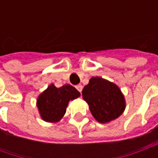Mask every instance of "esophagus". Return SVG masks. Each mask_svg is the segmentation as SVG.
Masks as SVG:
<instances>
[{
    "label": "esophagus",
    "instance_id": "esophagus-1",
    "mask_svg": "<svg viewBox=\"0 0 158 158\" xmlns=\"http://www.w3.org/2000/svg\"><path fill=\"white\" fill-rule=\"evenodd\" d=\"M76 88H77V89L79 90V92H81V91H82L83 86L81 85H77V86H76Z\"/></svg>",
    "mask_w": 158,
    "mask_h": 158
}]
</instances>
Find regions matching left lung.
Segmentation results:
<instances>
[{
    "label": "left lung",
    "instance_id": "left-lung-1",
    "mask_svg": "<svg viewBox=\"0 0 158 158\" xmlns=\"http://www.w3.org/2000/svg\"><path fill=\"white\" fill-rule=\"evenodd\" d=\"M82 96L94 118L101 123L115 120L125 110V98L118 86L101 77L90 78Z\"/></svg>",
    "mask_w": 158,
    "mask_h": 158
}]
</instances>
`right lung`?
<instances>
[{"label": "right lung", "mask_w": 158, "mask_h": 158, "mask_svg": "<svg viewBox=\"0 0 158 158\" xmlns=\"http://www.w3.org/2000/svg\"><path fill=\"white\" fill-rule=\"evenodd\" d=\"M80 96V93L70 85L60 88L51 84L41 92L36 101L40 116L48 123H57L63 118L70 101Z\"/></svg>", "instance_id": "right-lung-1"}]
</instances>
